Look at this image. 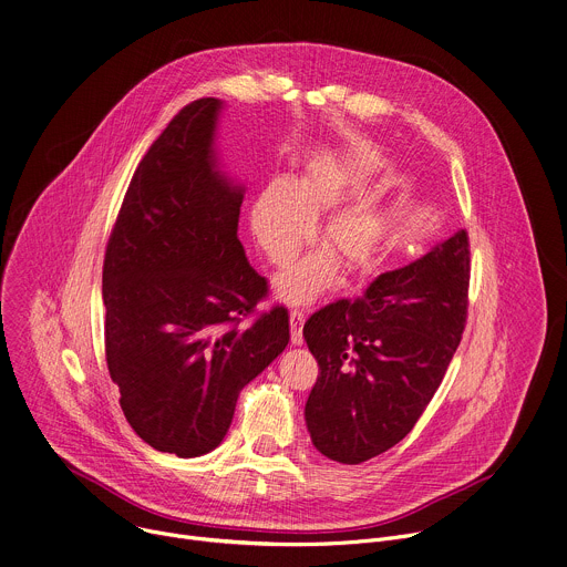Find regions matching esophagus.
<instances>
[{
	"mask_svg": "<svg viewBox=\"0 0 567 567\" xmlns=\"http://www.w3.org/2000/svg\"><path fill=\"white\" fill-rule=\"evenodd\" d=\"M302 322H305V313L293 309L289 313V326H291V346H302Z\"/></svg>",
	"mask_w": 567,
	"mask_h": 567,
	"instance_id": "esophagus-1",
	"label": "esophagus"
}]
</instances>
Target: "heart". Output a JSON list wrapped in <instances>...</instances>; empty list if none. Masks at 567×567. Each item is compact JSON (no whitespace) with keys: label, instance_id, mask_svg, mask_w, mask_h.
Segmentation results:
<instances>
[{"label":"heart","instance_id":"b5f03b06","mask_svg":"<svg viewBox=\"0 0 567 567\" xmlns=\"http://www.w3.org/2000/svg\"><path fill=\"white\" fill-rule=\"evenodd\" d=\"M374 166L370 154L352 152L346 158H328L311 168L293 186L285 179L269 182L251 206V230L271 265H287L311 237V221L337 208L361 188ZM379 239V221L368 206L337 210L320 230V245L332 255L316 254L278 276L276 291L285 302L302 305L328 291L337 278V265L357 274L368 267Z\"/></svg>","mask_w":567,"mask_h":567}]
</instances>
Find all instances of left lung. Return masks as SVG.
I'll list each match as a JSON object with an SVG mask.
<instances>
[{
    "label": "left lung",
    "instance_id": "8db88e82",
    "mask_svg": "<svg viewBox=\"0 0 567 567\" xmlns=\"http://www.w3.org/2000/svg\"><path fill=\"white\" fill-rule=\"evenodd\" d=\"M471 249L457 230L417 262L381 274L363 296L320 307L302 328L318 361L305 420L330 460L361 464L406 437L460 346Z\"/></svg>",
    "mask_w": 567,
    "mask_h": 567
}]
</instances>
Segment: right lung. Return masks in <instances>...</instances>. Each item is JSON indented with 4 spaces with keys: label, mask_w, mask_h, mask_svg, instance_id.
<instances>
[{
    "label": "right lung",
    "mask_w": 567,
    "mask_h": 567,
    "mask_svg": "<svg viewBox=\"0 0 567 567\" xmlns=\"http://www.w3.org/2000/svg\"><path fill=\"white\" fill-rule=\"evenodd\" d=\"M221 103H188L127 186L103 262L105 359L134 433L197 457L226 435L239 390L289 343L282 305L237 239L241 188L215 171ZM250 322L247 323L246 320Z\"/></svg>",
    "instance_id": "right-lung-1"
}]
</instances>
